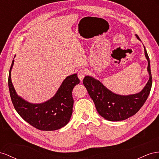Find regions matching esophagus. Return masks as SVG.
<instances>
[{
    "label": "esophagus",
    "instance_id": "esophagus-1",
    "mask_svg": "<svg viewBox=\"0 0 159 159\" xmlns=\"http://www.w3.org/2000/svg\"><path fill=\"white\" fill-rule=\"evenodd\" d=\"M86 74H87V71H86V70H79L78 72V77H79V79L81 81H82L83 80V79L84 78Z\"/></svg>",
    "mask_w": 159,
    "mask_h": 159
}]
</instances>
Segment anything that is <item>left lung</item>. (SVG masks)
Masks as SVG:
<instances>
[{"label":"left lung","instance_id":"1","mask_svg":"<svg viewBox=\"0 0 159 159\" xmlns=\"http://www.w3.org/2000/svg\"><path fill=\"white\" fill-rule=\"evenodd\" d=\"M137 38L140 40L137 35ZM144 48V54L148 61L147 70L149 80L144 89L139 93L122 96L113 93L99 80L86 76L83 84L91 97L98 114L107 120L120 121L134 115L143 107L148 97L152 87V75L150 60Z\"/></svg>","mask_w":159,"mask_h":159}]
</instances>
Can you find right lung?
Returning <instances> with one entry per match:
<instances>
[{"label": "right lung", "instance_id": "right-lung-1", "mask_svg": "<svg viewBox=\"0 0 159 159\" xmlns=\"http://www.w3.org/2000/svg\"><path fill=\"white\" fill-rule=\"evenodd\" d=\"M9 71L8 88L11 101L19 115L28 123L40 130H55L69 122L72 113L74 100L72 89L80 83L77 74L67 76L54 96L47 102L32 104L17 95L13 87Z\"/></svg>", "mask_w": 159, "mask_h": 159}]
</instances>
